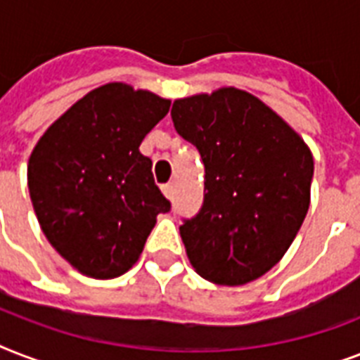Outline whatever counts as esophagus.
Listing matches in <instances>:
<instances>
[{"label": "esophagus", "mask_w": 360, "mask_h": 360, "mask_svg": "<svg viewBox=\"0 0 360 360\" xmlns=\"http://www.w3.org/2000/svg\"><path fill=\"white\" fill-rule=\"evenodd\" d=\"M162 194L169 200V198L174 196V186H172V185H164L162 186Z\"/></svg>", "instance_id": "1"}]
</instances>
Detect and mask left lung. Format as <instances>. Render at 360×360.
<instances>
[{"label": "left lung", "instance_id": "obj_1", "mask_svg": "<svg viewBox=\"0 0 360 360\" xmlns=\"http://www.w3.org/2000/svg\"><path fill=\"white\" fill-rule=\"evenodd\" d=\"M172 120L205 166L202 211L179 228L192 269L220 285L259 278L284 257L308 213L310 147L237 87L177 98Z\"/></svg>", "mask_w": 360, "mask_h": 360}]
</instances>
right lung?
Returning a JSON list of instances; mask_svg holds the SVG:
<instances>
[{"instance_id":"right-lung-1","label":"right lung","mask_w":360,"mask_h":360,"mask_svg":"<svg viewBox=\"0 0 360 360\" xmlns=\"http://www.w3.org/2000/svg\"><path fill=\"white\" fill-rule=\"evenodd\" d=\"M169 98L110 82L76 101L31 151L27 186L48 243L78 273L121 276L140 259L169 202L140 153Z\"/></svg>"}]
</instances>
